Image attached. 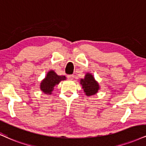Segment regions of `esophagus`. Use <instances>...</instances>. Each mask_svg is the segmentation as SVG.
Returning <instances> with one entry per match:
<instances>
[{"label": "esophagus", "instance_id": "1", "mask_svg": "<svg viewBox=\"0 0 146 146\" xmlns=\"http://www.w3.org/2000/svg\"><path fill=\"white\" fill-rule=\"evenodd\" d=\"M67 78L68 80H73L74 78V75H67Z\"/></svg>", "mask_w": 146, "mask_h": 146}]
</instances>
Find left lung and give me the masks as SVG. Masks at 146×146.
<instances>
[{
  "label": "left lung",
  "instance_id": "1",
  "mask_svg": "<svg viewBox=\"0 0 146 146\" xmlns=\"http://www.w3.org/2000/svg\"><path fill=\"white\" fill-rule=\"evenodd\" d=\"M80 84L87 96H92L98 92L99 85L90 73H86L84 79H81Z\"/></svg>",
  "mask_w": 146,
  "mask_h": 146
}]
</instances>
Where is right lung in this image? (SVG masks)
I'll return each instance as SVG.
<instances>
[{
	"instance_id": "1",
	"label": "right lung",
	"mask_w": 146,
	"mask_h": 146,
	"mask_svg": "<svg viewBox=\"0 0 146 146\" xmlns=\"http://www.w3.org/2000/svg\"><path fill=\"white\" fill-rule=\"evenodd\" d=\"M65 76L58 75L54 71H50L47 73L46 77L41 82L40 88L43 92L47 94H52L54 86L58 84L61 81L65 80Z\"/></svg>"
}]
</instances>
